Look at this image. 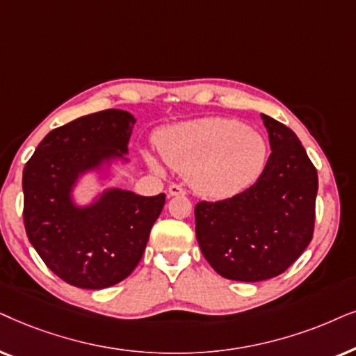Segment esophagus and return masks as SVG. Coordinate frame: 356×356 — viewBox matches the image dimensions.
I'll return each mask as SVG.
<instances>
[{
  "instance_id": "1",
  "label": "esophagus",
  "mask_w": 356,
  "mask_h": 356,
  "mask_svg": "<svg viewBox=\"0 0 356 356\" xmlns=\"http://www.w3.org/2000/svg\"><path fill=\"white\" fill-rule=\"evenodd\" d=\"M169 195H186V191H184V187L177 186V184H172V186H169Z\"/></svg>"
}]
</instances>
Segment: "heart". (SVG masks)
Here are the masks:
<instances>
[{"label":"heart","mask_w":356,"mask_h":356,"mask_svg":"<svg viewBox=\"0 0 356 356\" xmlns=\"http://www.w3.org/2000/svg\"><path fill=\"white\" fill-rule=\"evenodd\" d=\"M164 163L186 174L207 198H229L252 186L267 159L262 135L229 118H200L170 127L158 136Z\"/></svg>","instance_id":"obj_1"}]
</instances>
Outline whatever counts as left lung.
Here are the masks:
<instances>
[{
  "label": "left lung",
  "mask_w": 356,
  "mask_h": 356,
  "mask_svg": "<svg viewBox=\"0 0 356 356\" xmlns=\"http://www.w3.org/2000/svg\"><path fill=\"white\" fill-rule=\"evenodd\" d=\"M267 164L238 195L195 205V233L208 264L227 280L262 282L285 272L314 233L317 170L295 131L260 113Z\"/></svg>",
  "instance_id": "8db88e82"
}]
</instances>
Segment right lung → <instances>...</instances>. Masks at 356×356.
Segmentation results:
<instances>
[{"mask_svg":"<svg viewBox=\"0 0 356 356\" xmlns=\"http://www.w3.org/2000/svg\"><path fill=\"white\" fill-rule=\"evenodd\" d=\"M135 118L118 108L89 113L51 130L22 172L24 226L47 267L84 290L125 280L136 268L165 195L113 188L76 208L70 192L79 174L127 153Z\"/></svg>","mask_w":356,"mask_h":356,"instance_id":"1","label":"right lung"}]
</instances>
